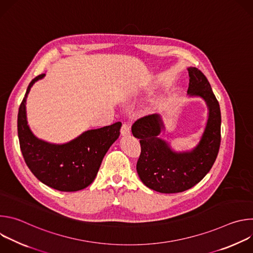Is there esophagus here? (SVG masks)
<instances>
[{"label": "esophagus", "mask_w": 253, "mask_h": 253, "mask_svg": "<svg viewBox=\"0 0 253 253\" xmlns=\"http://www.w3.org/2000/svg\"><path fill=\"white\" fill-rule=\"evenodd\" d=\"M130 131H131L130 125H129L128 123H123V125H122V127H121V130H120L121 135H123V136L129 135V134H130Z\"/></svg>", "instance_id": "esophagus-1"}]
</instances>
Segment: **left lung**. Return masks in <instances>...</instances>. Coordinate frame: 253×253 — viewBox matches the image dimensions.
<instances>
[{"mask_svg": "<svg viewBox=\"0 0 253 253\" xmlns=\"http://www.w3.org/2000/svg\"><path fill=\"white\" fill-rule=\"evenodd\" d=\"M189 96L203 98L208 107V120L198 145L185 152L173 151L159 138L164 128L159 114L144 116L132 125V134L140 139L141 154L136 169L141 181L161 193H178L190 189L209 172L220 147L221 113L219 103L200 70L188 68Z\"/></svg>", "mask_w": 253, "mask_h": 253, "instance_id": "8db88e82", "label": "left lung"}]
</instances>
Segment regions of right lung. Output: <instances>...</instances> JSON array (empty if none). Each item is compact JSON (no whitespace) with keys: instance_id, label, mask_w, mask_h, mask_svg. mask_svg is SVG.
Instances as JSON below:
<instances>
[{"instance_id":"right-lung-1","label":"right lung","mask_w":253,"mask_h":253,"mask_svg":"<svg viewBox=\"0 0 253 253\" xmlns=\"http://www.w3.org/2000/svg\"><path fill=\"white\" fill-rule=\"evenodd\" d=\"M44 76L41 74L31 81L20 105V148L27 166L42 183L59 191L82 190L94 181L105 154L120 135L122 123L88 130L65 144H52L38 139L27 122L26 99L34 83Z\"/></svg>"}]
</instances>
